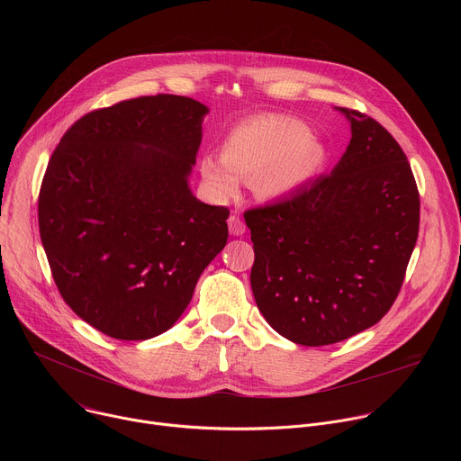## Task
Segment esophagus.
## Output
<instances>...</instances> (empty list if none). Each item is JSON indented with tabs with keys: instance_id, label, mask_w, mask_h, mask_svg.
<instances>
[{
	"instance_id": "esophagus-1",
	"label": "esophagus",
	"mask_w": 461,
	"mask_h": 461,
	"mask_svg": "<svg viewBox=\"0 0 461 461\" xmlns=\"http://www.w3.org/2000/svg\"><path fill=\"white\" fill-rule=\"evenodd\" d=\"M228 228H230V233L235 235V237H240L246 231V226H244V222H242V219L239 215H230Z\"/></svg>"
}]
</instances>
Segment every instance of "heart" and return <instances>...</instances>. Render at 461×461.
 Instances as JSON below:
<instances>
[{
	"label": "heart",
	"mask_w": 461,
	"mask_h": 461,
	"mask_svg": "<svg viewBox=\"0 0 461 461\" xmlns=\"http://www.w3.org/2000/svg\"><path fill=\"white\" fill-rule=\"evenodd\" d=\"M326 162L324 144L304 122L268 114L239 123L224 140L222 155L208 153L199 167L219 201L239 194L242 180L260 201H283L304 187Z\"/></svg>",
	"instance_id": "b5f03b06"
}]
</instances>
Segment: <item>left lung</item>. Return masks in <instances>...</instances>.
Here are the masks:
<instances>
[{
  "instance_id": "obj_1",
  "label": "left lung",
  "mask_w": 461,
  "mask_h": 461,
  "mask_svg": "<svg viewBox=\"0 0 461 461\" xmlns=\"http://www.w3.org/2000/svg\"><path fill=\"white\" fill-rule=\"evenodd\" d=\"M350 144L330 175L244 213L251 290L283 338L322 347L374 326L396 301L420 230L411 164L374 118L336 107Z\"/></svg>"
}]
</instances>
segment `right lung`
Here are the masks:
<instances>
[{
    "instance_id": "add662e5",
    "label": "right lung",
    "mask_w": 461,
    "mask_h": 461,
    "mask_svg": "<svg viewBox=\"0 0 461 461\" xmlns=\"http://www.w3.org/2000/svg\"><path fill=\"white\" fill-rule=\"evenodd\" d=\"M210 109L187 96L123 100L75 122L54 149L38 222L54 283L102 334H164L228 240L230 210L189 175Z\"/></svg>"
}]
</instances>
